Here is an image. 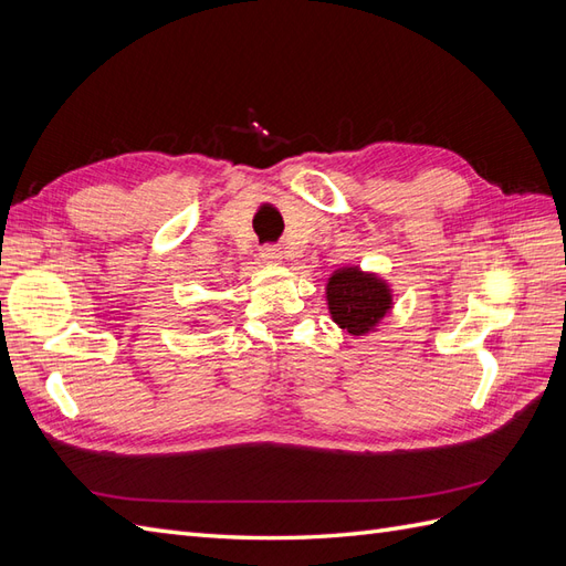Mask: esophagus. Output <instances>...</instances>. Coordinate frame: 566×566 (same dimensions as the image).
<instances>
[{
  "label": "esophagus",
  "instance_id": "1",
  "mask_svg": "<svg viewBox=\"0 0 566 566\" xmlns=\"http://www.w3.org/2000/svg\"><path fill=\"white\" fill-rule=\"evenodd\" d=\"M260 256H262V262H264V264L276 266V264H281V262H283V250H281V248H276V245H266V248H262Z\"/></svg>",
  "mask_w": 566,
  "mask_h": 566
}]
</instances>
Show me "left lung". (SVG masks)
Listing matches in <instances>:
<instances>
[{"label":"left lung","mask_w":566,"mask_h":566,"mask_svg":"<svg viewBox=\"0 0 566 566\" xmlns=\"http://www.w3.org/2000/svg\"><path fill=\"white\" fill-rule=\"evenodd\" d=\"M325 304L337 328L358 339L380 328L382 318L394 310V290L375 271L347 264L331 273Z\"/></svg>","instance_id":"obj_1"}]
</instances>
